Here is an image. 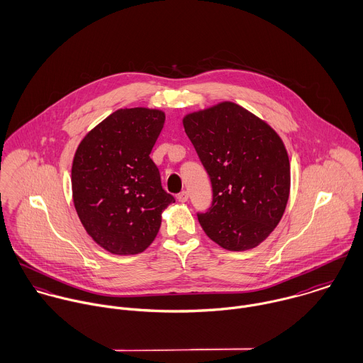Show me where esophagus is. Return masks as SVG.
<instances>
[{
	"label": "esophagus",
	"mask_w": 363,
	"mask_h": 363,
	"mask_svg": "<svg viewBox=\"0 0 363 363\" xmlns=\"http://www.w3.org/2000/svg\"><path fill=\"white\" fill-rule=\"evenodd\" d=\"M177 200H179L180 203H186V201L189 200V193H187V191L179 193V194H177Z\"/></svg>",
	"instance_id": "obj_1"
}]
</instances>
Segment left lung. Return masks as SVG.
<instances>
[{
    "mask_svg": "<svg viewBox=\"0 0 363 363\" xmlns=\"http://www.w3.org/2000/svg\"><path fill=\"white\" fill-rule=\"evenodd\" d=\"M207 170L212 203L199 220L208 238L232 252L259 246L279 223L291 189V166L279 135L232 102L183 118Z\"/></svg>",
    "mask_w": 363,
    "mask_h": 363,
    "instance_id": "8db88e82",
    "label": "left lung"
}]
</instances>
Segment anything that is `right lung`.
I'll return each instance as SVG.
<instances>
[{"label":"right lung","mask_w":363,"mask_h":363,"mask_svg":"<svg viewBox=\"0 0 363 363\" xmlns=\"http://www.w3.org/2000/svg\"><path fill=\"white\" fill-rule=\"evenodd\" d=\"M163 123L160 110L120 108L85 135L74 156L77 213L88 235L113 255L143 253L159 232L163 209L174 203L150 156Z\"/></svg>","instance_id":"obj_1"}]
</instances>
